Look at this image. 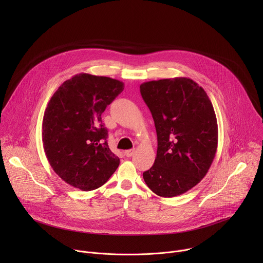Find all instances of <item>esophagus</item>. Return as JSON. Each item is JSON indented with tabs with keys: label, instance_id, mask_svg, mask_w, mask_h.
Segmentation results:
<instances>
[{
	"label": "esophagus",
	"instance_id": "esophagus-1",
	"mask_svg": "<svg viewBox=\"0 0 263 263\" xmlns=\"http://www.w3.org/2000/svg\"><path fill=\"white\" fill-rule=\"evenodd\" d=\"M134 153H135V149L134 148L133 149H127V151H125V156L131 157V156H133Z\"/></svg>",
	"mask_w": 263,
	"mask_h": 263
}]
</instances>
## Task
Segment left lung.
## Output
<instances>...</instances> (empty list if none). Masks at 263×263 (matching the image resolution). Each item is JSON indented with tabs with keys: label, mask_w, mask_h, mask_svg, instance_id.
Listing matches in <instances>:
<instances>
[{
	"label": "left lung",
	"mask_w": 263,
	"mask_h": 263,
	"mask_svg": "<svg viewBox=\"0 0 263 263\" xmlns=\"http://www.w3.org/2000/svg\"><path fill=\"white\" fill-rule=\"evenodd\" d=\"M140 93L158 142L155 162L143 180L157 196L182 195L206 176L216 153L218 130L211 101L198 83L184 77L144 82Z\"/></svg>",
	"instance_id": "obj_1"
}]
</instances>
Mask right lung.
I'll return each mask as SVG.
<instances>
[{"label":"right lung","instance_id":"add662e5","mask_svg":"<svg viewBox=\"0 0 263 263\" xmlns=\"http://www.w3.org/2000/svg\"><path fill=\"white\" fill-rule=\"evenodd\" d=\"M123 90L119 80L82 72L63 82L51 98L43 143L50 165L67 184L93 191L117 171L120 158L110 151L101 117Z\"/></svg>","mask_w":263,"mask_h":263}]
</instances>
